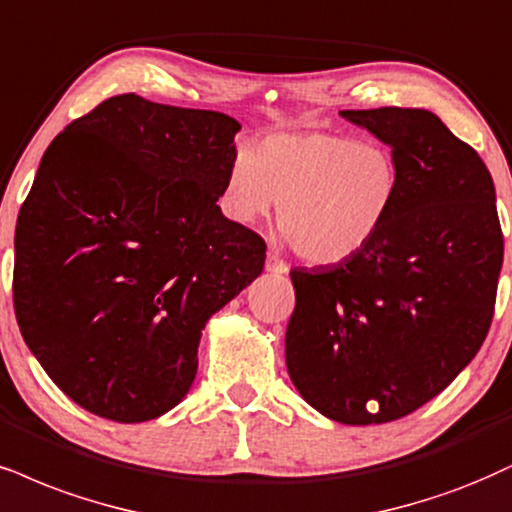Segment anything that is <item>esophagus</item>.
Segmentation results:
<instances>
[{
    "label": "esophagus",
    "mask_w": 512,
    "mask_h": 512,
    "mask_svg": "<svg viewBox=\"0 0 512 512\" xmlns=\"http://www.w3.org/2000/svg\"><path fill=\"white\" fill-rule=\"evenodd\" d=\"M266 270H270V273H275V275H287L289 273V266H287L285 261H282L277 251H268Z\"/></svg>",
    "instance_id": "1"
}]
</instances>
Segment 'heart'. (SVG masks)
<instances>
[{"label": "heart", "instance_id": "obj_1", "mask_svg": "<svg viewBox=\"0 0 512 512\" xmlns=\"http://www.w3.org/2000/svg\"><path fill=\"white\" fill-rule=\"evenodd\" d=\"M394 151L337 132H277L237 151L225 180L227 213L242 223L280 204V232L301 258L339 263L363 251L387 225L399 197Z\"/></svg>", "mask_w": 512, "mask_h": 512}]
</instances>
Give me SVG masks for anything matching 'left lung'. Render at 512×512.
Here are the masks:
<instances>
[{"label":"left lung","mask_w":512,"mask_h":512,"mask_svg":"<svg viewBox=\"0 0 512 512\" xmlns=\"http://www.w3.org/2000/svg\"><path fill=\"white\" fill-rule=\"evenodd\" d=\"M339 113L389 144L399 197L356 256L289 273L287 370L330 420L382 425L425 406L477 356L494 318L503 232L487 166L432 111Z\"/></svg>","instance_id":"obj_1"}]
</instances>
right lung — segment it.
Here are the masks:
<instances>
[{"mask_svg": "<svg viewBox=\"0 0 512 512\" xmlns=\"http://www.w3.org/2000/svg\"><path fill=\"white\" fill-rule=\"evenodd\" d=\"M239 128L130 92L44 151L18 211L14 311L44 372L99 418L178 406L208 318L261 275L266 242L216 204Z\"/></svg>", "mask_w": 512, "mask_h": 512, "instance_id": "1", "label": "right lung"}]
</instances>
